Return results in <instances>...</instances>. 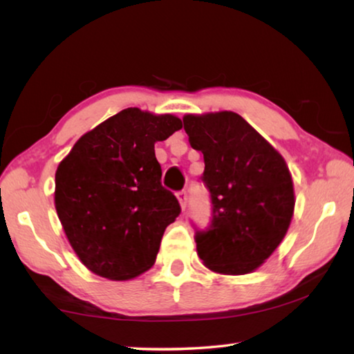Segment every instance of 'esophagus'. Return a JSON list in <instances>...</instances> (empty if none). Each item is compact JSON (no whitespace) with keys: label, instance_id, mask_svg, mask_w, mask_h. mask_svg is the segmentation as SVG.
Here are the masks:
<instances>
[{"label":"esophagus","instance_id":"34e87169","mask_svg":"<svg viewBox=\"0 0 354 354\" xmlns=\"http://www.w3.org/2000/svg\"><path fill=\"white\" fill-rule=\"evenodd\" d=\"M176 196L179 200V205H181V209H183V211H185V207H187V192H185V190L178 192Z\"/></svg>","mask_w":354,"mask_h":354}]
</instances>
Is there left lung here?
I'll use <instances>...</instances> for the list:
<instances>
[{"mask_svg": "<svg viewBox=\"0 0 354 354\" xmlns=\"http://www.w3.org/2000/svg\"><path fill=\"white\" fill-rule=\"evenodd\" d=\"M192 148L205 158L201 181L212 218L195 227L198 256L209 270L245 274L270 257L289 230L295 195L277 149L236 112L184 115Z\"/></svg>", "mask_w": 354, "mask_h": 354, "instance_id": "obj_1", "label": "left lung"}]
</instances>
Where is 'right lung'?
<instances>
[{"label":"right lung","mask_w":354,"mask_h":354,"mask_svg":"<svg viewBox=\"0 0 354 354\" xmlns=\"http://www.w3.org/2000/svg\"><path fill=\"white\" fill-rule=\"evenodd\" d=\"M183 128L175 115L128 107L75 143L56 170L55 205L71 248L95 274L124 281L153 266L181 214L154 143Z\"/></svg>","instance_id":"add662e5"}]
</instances>
